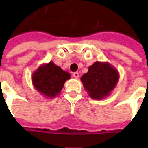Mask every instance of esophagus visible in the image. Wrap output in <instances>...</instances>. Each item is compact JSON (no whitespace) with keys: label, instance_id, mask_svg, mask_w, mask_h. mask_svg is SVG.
I'll return each instance as SVG.
<instances>
[{"label":"esophagus","instance_id":"1","mask_svg":"<svg viewBox=\"0 0 148 148\" xmlns=\"http://www.w3.org/2000/svg\"><path fill=\"white\" fill-rule=\"evenodd\" d=\"M73 77H74V78L77 79L79 77V73L78 72H74V74H73Z\"/></svg>","mask_w":148,"mask_h":148}]
</instances>
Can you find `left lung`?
Listing matches in <instances>:
<instances>
[{
    "mask_svg": "<svg viewBox=\"0 0 148 148\" xmlns=\"http://www.w3.org/2000/svg\"><path fill=\"white\" fill-rule=\"evenodd\" d=\"M119 77L117 70L110 63L96 61L88 67L81 81L90 98L102 100L110 95Z\"/></svg>",
    "mask_w": 148,
    "mask_h": 148,
    "instance_id": "1",
    "label": "left lung"
}]
</instances>
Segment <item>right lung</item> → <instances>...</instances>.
Masks as SVG:
<instances>
[{"instance_id":"1","label":"right lung","mask_w":148,"mask_h":148,"mask_svg":"<svg viewBox=\"0 0 148 148\" xmlns=\"http://www.w3.org/2000/svg\"><path fill=\"white\" fill-rule=\"evenodd\" d=\"M70 78L71 74L54 64L53 61L41 64L31 75L34 88L44 97L50 99L60 94L65 81Z\"/></svg>"}]
</instances>
